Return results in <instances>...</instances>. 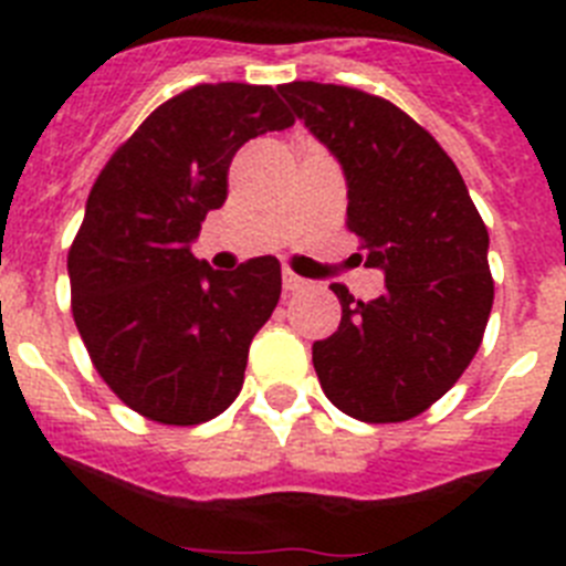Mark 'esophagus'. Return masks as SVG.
Listing matches in <instances>:
<instances>
[{
    "label": "esophagus",
    "instance_id": "obj_1",
    "mask_svg": "<svg viewBox=\"0 0 566 566\" xmlns=\"http://www.w3.org/2000/svg\"><path fill=\"white\" fill-rule=\"evenodd\" d=\"M283 289H286V292H300V289H306V280L286 269V272H283Z\"/></svg>",
    "mask_w": 566,
    "mask_h": 566
}]
</instances>
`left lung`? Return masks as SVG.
Returning a JSON list of instances; mask_svg holds the SVG:
<instances>
[{
    "mask_svg": "<svg viewBox=\"0 0 566 566\" xmlns=\"http://www.w3.org/2000/svg\"><path fill=\"white\" fill-rule=\"evenodd\" d=\"M277 93L343 167L348 229L365 266L385 274V292L365 303L334 283L343 317L312 345L314 371L348 417L405 422L479 352L493 306L488 229L457 164L391 102L317 82Z\"/></svg>",
    "mask_w": 566,
    "mask_h": 566,
    "instance_id": "left-lung-1",
    "label": "left lung"
}]
</instances>
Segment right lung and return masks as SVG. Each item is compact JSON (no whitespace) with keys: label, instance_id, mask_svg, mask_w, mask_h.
Returning a JSON list of instances; mask_svg holds the SVG:
<instances>
[{"label":"right lung","instance_id":"add662e5","mask_svg":"<svg viewBox=\"0 0 566 566\" xmlns=\"http://www.w3.org/2000/svg\"><path fill=\"white\" fill-rule=\"evenodd\" d=\"M294 118L263 84H198L149 113L90 189L67 254L73 319L113 394L164 424H201L243 388L280 300L277 258L214 272L192 254L247 142Z\"/></svg>","mask_w":566,"mask_h":566}]
</instances>
